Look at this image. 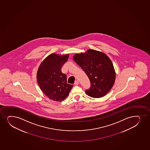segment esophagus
I'll return each instance as SVG.
<instances>
[{
	"mask_svg": "<svg viewBox=\"0 0 150 150\" xmlns=\"http://www.w3.org/2000/svg\"><path fill=\"white\" fill-rule=\"evenodd\" d=\"M74 84H75V85H78V84H79V81H78V80H76V81L74 82Z\"/></svg>",
	"mask_w": 150,
	"mask_h": 150,
	"instance_id": "1",
	"label": "esophagus"
}]
</instances>
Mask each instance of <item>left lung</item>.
Masks as SVG:
<instances>
[{"label":"left lung","instance_id":"left-lung-1","mask_svg":"<svg viewBox=\"0 0 150 150\" xmlns=\"http://www.w3.org/2000/svg\"><path fill=\"white\" fill-rule=\"evenodd\" d=\"M74 60L88 76L91 87L86 93L94 98L105 96L112 88L115 73L112 61L105 54L93 50L76 54Z\"/></svg>","mask_w":150,"mask_h":150}]
</instances>
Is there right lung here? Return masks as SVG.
I'll list each match as a JSON object with an SVG mask.
<instances>
[{"label":"right lung","instance_id":"right-lung-1","mask_svg":"<svg viewBox=\"0 0 150 150\" xmlns=\"http://www.w3.org/2000/svg\"><path fill=\"white\" fill-rule=\"evenodd\" d=\"M69 54H52L43 60L37 72V81L45 96L50 100L62 102L69 96L73 85L67 83L66 74L61 69Z\"/></svg>","mask_w":150,"mask_h":150}]
</instances>
